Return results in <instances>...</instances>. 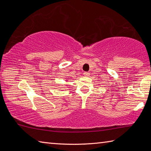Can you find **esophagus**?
<instances>
[{"instance_id": "obj_1", "label": "esophagus", "mask_w": 151, "mask_h": 151, "mask_svg": "<svg viewBox=\"0 0 151 151\" xmlns=\"http://www.w3.org/2000/svg\"><path fill=\"white\" fill-rule=\"evenodd\" d=\"M84 76H89V75H90V74H89L88 72H84Z\"/></svg>"}]
</instances>
